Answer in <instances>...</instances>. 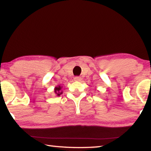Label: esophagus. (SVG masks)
Returning <instances> with one entry per match:
<instances>
[{
    "instance_id": "esophagus-1",
    "label": "esophagus",
    "mask_w": 151,
    "mask_h": 151,
    "mask_svg": "<svg viewBox=\"0 0 151 151\" xmlns=\"http://www.w3.org/2000/svg\"><path fill=\"white\" fill-rule=\"evenodd\" d=\"M81 77H80V76H75V78H74V80H75V81H81Z\"/></svg>"
}]
</instances>
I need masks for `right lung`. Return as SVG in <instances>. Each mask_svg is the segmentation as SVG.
<instances>
[{"mask_svg": "<svg viewBox=\"0 0 151 151\" xmlns=\"http://www.w3.org/2000/svg\"><path fill=\"white\" fill-rule=\"evenodd\" d=\"M61 88H62V86H60V85L56 86L55 88V93L57 94V96H60V94L63 93V91H61Z\"/></svg>", "mask_w": 151, "mask_h": 151, "instance_id": "right-lung-1", "label": "right lung"}]
</instances>
